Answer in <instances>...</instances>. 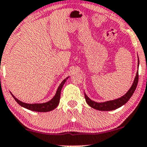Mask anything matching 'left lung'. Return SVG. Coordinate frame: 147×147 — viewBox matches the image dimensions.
Masks as SVG:
<instances>
[{"mask_svg": "<svg viewBox=\"0 0 147 147\" xmlns=\"http://www.w3.org/2000/svg\"><path fill=\"white\" fill-rule=\"evenodd\" d=\"M139 63H140V61H138V64ZM138 80L139 74L138 72H137L136 76H135V80H134L133 84H132L130 89L127 91V92L126 93L125 95L121 97V98L116 99H115V100L102 102V103H97V102H94V101L91 100V99L85 94V98H86V102L88 103V105H89L90 107L94 109L99 110V111H111V110L116 109L119 108V107H122L123 105H125V104L130 99V97H132V95L133 94V93L135 91V89H136L137 88V83H138Z\"/></svg>", "mask_w": 147, "mask_h": 147, "instance_id": "obj_1", "label": "left lung"}]
</instances>
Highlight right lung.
<instances>
[{"instance_id": "add662e5", "label": "right lung", "mask_w": 147, "mask_h": 147, "mask_svg": "<svg viewBox=\"0 0 147 147\" xmlns=\"http://www.w3.org/2000/svg\"><path fill=\"white\" fill-rule=\"evenodd\" d=\"M69 78V77H68ZM68 78H65L62 82L61 83V84L59 85V88H58L56 94L55 95V97L51 99L49 102H46V103H42V104H26L24 103V102H21V101L18 100L15 96L12 95L13 98L15 99V101L22 107H24V108L27 109L31 110V111H38V112H47L52 111V110L55 109L58 105L59 103V99H60V94H61V88H62L63 86L65 83V82L67 81V79Z\"/></svg>"}]
</instances>
